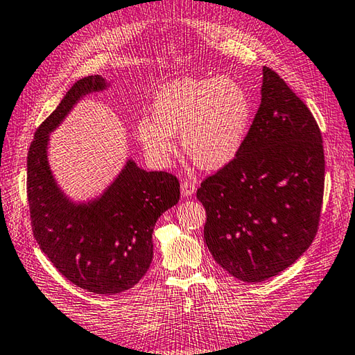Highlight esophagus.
Wrapping results in <instances>:
<instances>
[{"label": "esophagus", "instance_id": "obj_1", "mask_svg": "<svg viewBox=\"0 0 355 355\" xmlns=\"http://www.w3.org/2000/svg\"><path fill=\"white\" fill-rule=\"evenodd\" d=\"M196 183L192 182V180H183V183H182V193H183V197H191L193 192H196Z\"/></svg>", "mask_w": 355, "mask_h": 355}]
</instances>
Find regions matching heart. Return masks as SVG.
Instances as JSON below:
<instances>
[{"mask_svg": "<svg viewBox=\"0 0 355 355\" xmlns=\"http://www.w3.org/2000/svg\"><path fill=\"white\" fill-rule=\"evenodd\" d=\"M252 115L251 98L239 81L184 78L163 86L152 106V116L137 123V137L157 164L175 154L173 135L183 150L205 169H218L239 154Z\"/></svg>", "mask_w": 355, "mask_h": 355, "instance_id": "1", "label": "heart"}]
</instances>
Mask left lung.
<instances>
[{
	"instance_id": "1",
	"label": "left lung",
	"mask_w": 355,
	"mask_h": 355,
	"mask_svg": "<svg viewBox=\"0 0 355 355\" xmlns=\"http://www.w3.org/2000/svg\"><path fill=\"white\" fill-rule=\"evenodd\" d=\"M323 189L315 118L283 78L263 67L261 103L245 143L197 191L214 260L248 283L280 274L314 240Z\"/></svg>"
}]
</instances>
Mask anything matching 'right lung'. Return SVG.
Wrapping results in <instances>:
<instances>
[{"instance_id":"add662e5","label":"right lung","mask_w":355,"mask_h":355,"mask_svg":"<svg viewBox=\"0 0 355 355\" xmlns=\"http://www.w3.org/2000/svg\"><path fill=\"white\" fill-rule=\"evenodd\" d=\"M107 86L101 75L78 80L41 123L27 154V200L35 240L52 265L81 289L114 295L148 272L152 232L159 215L178 203L180 183L128 159L100 197L75 203L61 191L49 166V134L83 96Z\"/></svg>"}]
</instances>
